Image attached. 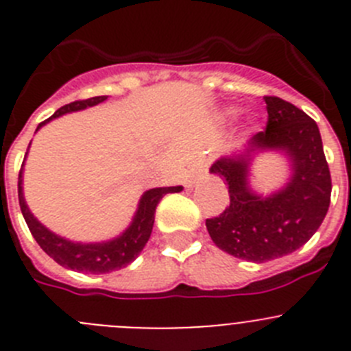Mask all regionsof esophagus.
<instances>
[{
  "instance_id": "esophagus-1",
  "label": "esophagus",
  "mask_w": 351,
  "mask_h": 351,
  "mask_svg": "<svg viewBox=\"0 0 351 351\" xmlns=\"http://www.w3.org/2000/svg\"><path fill=\"white\" fill-rule=\"evenodd\" d=\"M202 172H204V167H202L200 163H193V165L189 167V178H198Z\"/></svg>"
}]
</instances>
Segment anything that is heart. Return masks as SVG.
I'll return each instance as SVG.
<instances>
[{"label":"heart","mask_w":351,"mask_h":351,"mask_svg":"<svg viewBox=\"0 0 351 351\" xmlns=\"http://www.w3.org/2000/svg\"><path fill=\"white\" fill-rule=\"evenodd\" d=\"M237 112H239V109H237V108H228L226 109V114H237Z\"/></svg>","instance_id":"b5f03b06"}]
</instances>
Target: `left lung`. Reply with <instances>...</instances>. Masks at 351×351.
Listing matches in <instances>:
<instances>
[{
  "label": "left lung",
  "mask_w": 351,
  "mask_h": 351,
  "mask_svg": "<svg viewBox=\"0 0 351 351\" xmlns=\"http://www.w3.org/2000/svg\"><path fill=\"white\" fill-rule=\"evenodd\" d=\"M268 125L245 146L223 154L208 172L228 184L230 205L205 221L212 242L230 256L265 263L287 256L320 228L330 204V172L317 123L280 97H265ZM280 152L289 163L288 182L263 195L250 184L253 160Z\"/></svg>",
  "instance_id": "left-lung-1"
}]
</instances>
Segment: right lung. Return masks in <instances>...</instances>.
<instances>
[{"instance_id": "right-lung-1", "label": "right lung", "mask_w": 351, "mask_h": 351, "mask_svg": "<svg viewBox=\"0 0 351 351\" xmlns=\"http://www.w3.org/2000/svg\"><path fill=\"white\" fill-rule=\"evenodd\" d=\"M106 99H108V95H97V97L86 99V101H76L71 102V104L62 106V108L57 109L48 120H45L43 123L38 125L36 132L40 130L43 125H47L48 121L56 120V118L59 117H64V114H69V112L83 111V109L86 108L97 106L101 104V102H104ZM29 146H31V144H29ZM25 158H27V153H25L24 156V163ZM24 163H22L21 173H19V205H21L22 215H24L25 223H27L29 231L33 233L38 245H40L53 261L59 263L64 268H69L73 269V271L80 273L102 275V273L117 271V269H121L125 268V266L130 265L132 261H136V257L139 256L141 250L144 249V245H146L147 240H149L151 237V231H153L156 205L160 204V200L165 197L167 193L182 191V186L147 189V191L143 193V197H141L139 204H137L136 214L132 217L130 224H128L118 237L109 240H102V242H75V240L60 237V234L48 230L45 224H41L40 221L34 217L31 208L27 207L24 198V186H22L24 184Z\"/></svg>"}]
</instances>
